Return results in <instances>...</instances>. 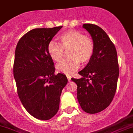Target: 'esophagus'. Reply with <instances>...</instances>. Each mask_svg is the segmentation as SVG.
<instances>
[{
    "mask_svg": "<svg viewBox=\"0 0 133 133\" xmlns=\"http://www.w3.org/2000/svg\"><path fill=\"white\" fill-rule=\"evenodd\" d=\"M66 77H67V79L69 81H70L71 80V76L70 75H66Z\"/></svg>",
    "mask_w": 133,
    "mask_h": 133,
    "instance_id": "1",
    "label": "esophagus"
}]
</instances>
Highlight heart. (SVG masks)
<instances>
[{
	"instance_id": "obj_1",
	"label": "heart",
	"mask_w": 133,
	"mask_h": 133,
	"mask_svg": "<svg viewBox=\"0 0 133 133\" xmlns=\"http://www.w3.org/2000/svg\"><path fill=\"white\" fill-rule=\"evenodd\" d=\"M59 43L51 41L47 45V51L51 58L59 62L64 55V50H69V59L63 61L57 65L61 72L71 75L78 69L80 63L90 61L94 53V44L91 38L77 30H68L58 37Z\"/></svg>"
}]
</instances>
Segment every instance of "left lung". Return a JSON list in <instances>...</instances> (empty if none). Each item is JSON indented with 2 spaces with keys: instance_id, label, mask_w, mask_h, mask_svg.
<instances>
[{
  "instance_id": "8db88e82",
  "label": "left lung",
  "mask_w": 133,
  "mask_h": 133,
  "mask_svg": "<svg viewBox=\"0 0 133 133\" xmlns=\"http://www.w3.org/2000/svg\"><path fill=\"white\" fill-rule=\"evenodd\" d=\"M90 34L94 44L93 57L83 70L82 78H72L77 84V99L80 107L88 114L104 110L115 94L119 70L117 53L109 36L94 24L82 26Z\"/></svg>"
}]
</instances>
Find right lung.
I'll list each match as a JSON object with an SVG mask.
<instances>
[{
  "mask_svg": "<svg viewBox=\"0 0 133 133\" xmlns=\"http://www.w3.org/2000/svg\"><path fill=\"white\" fill-rule=\"evenodd\" d=\"M63 26L36 28L20 38L14 56V77L19 98L26 111L36 119L49 120L57 114L66 76L55 75L47 45Z\"/></svg>",
  "mask_w": 133,
  "mask_h": 133,
  "instance_id": "add662e5",
  "label": "right lung"
}]
</instances>
